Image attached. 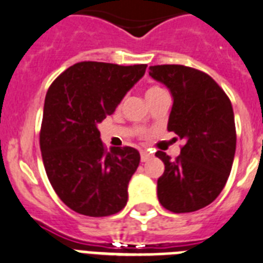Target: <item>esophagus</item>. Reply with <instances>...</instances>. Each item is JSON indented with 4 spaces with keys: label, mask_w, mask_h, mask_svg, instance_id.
I'll return each mask as SVG.
<instances>
[{
    "label": "esophagus",
    "mask_w": 263,
    "mask_h": 263,
    "mask_svg": "<svg viewBox=\"0 0 263 263\" xmlns=\"http://www.w3.org/2000/svg\"><path fill=\"white\" fill-rule=\"evenodd\" d=\"M151 158H153V154H150L148 151H140V159H142V162H147L148 159H151Z\"/></svg>",
    "instance_id": "34e87169"
}]
</instances>
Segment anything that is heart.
I'll return each mask as SVG.
<instances>
[{"mask_svg": "<svg viewBox=\"0 0 263 263\" xmlns=\"http://www.w3.org/2000/svg\"><path fill=\"white\" fill-rule=\"evenodd\" d=\"M162 90L161 87H158V86H151L148 87V90H147V96L148 95H153V93H157V91Z\"/></svg>", "mask_w": 263, "mask_h": 263, "instance_id": "1", "label": "heart"}]
</instances>
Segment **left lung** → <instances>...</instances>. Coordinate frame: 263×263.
I'll return each instance as SVG.
<instances>
[{"label": "left lung", "instance_id": "left-lung-1", "mask_svg": "<svg viewBox=\"0 0 263 263\" xmlns=\"http://www.w3.org/2000/svg\"><path fill=\"white\" fill-rule=\"evenodd\" d=\"M150 77L173 97L167 131L185 140L174 161L163 151L158 178V200L174 213L194 212L221 193L235 157L236 131L230 98L200 70L182 65L151 66Z\"/></svg>", "mask_w": 263, "mask_h": 263}]
</instances>
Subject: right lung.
Instances as JSON below:
<instances>
[{
	"label": "right lung",
	"mask_w": 263,
	"mask_h": 263,
	"mask_svg": "<svg viewBox=\"0 0 263 263\" xmlns=\"http://www.w3.org/2000/svg\"><path fill=\"white\" fill-rule=\"evenodd\" d=\"M146 67L80 62L47 91L40 129L43 163L59 198L77 213L110 216L127 204L140 154L132 147L106 151L98 124L115 112Z\"/></svg>",
	"instance_id": "1"
}]
</instances>
